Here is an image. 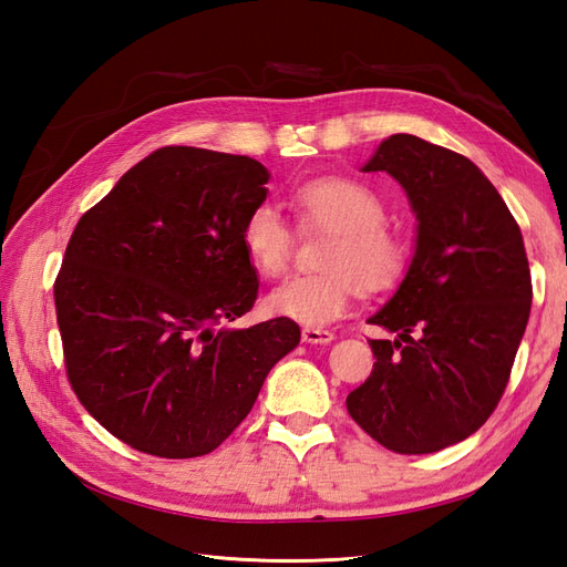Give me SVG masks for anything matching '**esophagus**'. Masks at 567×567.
Instances as JSON below:
<instances>
[{
    "instance_id": "34e87169",
    "label": "esophagus",
    "mask_w": 567,
    "mask_h": 567,
    "mask_svg": "<svg viewBox=\"0 0 567 567\" xmlns=\"http://www.w3.org/2000/svg\"><path fill=\"white\" fill-rule=\"evenodd\" d=\"M302 340L310 342V346H329L333 340V333L326 329H302Z\"/></svg>"
}]
</instances>
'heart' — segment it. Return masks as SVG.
Instances as JSON below:
<instances>
[{"label": "heart", "instance_id": "obj_1", "mask_svg": "<svg viewBox=\"0 0 567 567\" xmlns=\"http://www.w3.org/2000/svg\"><path fill=\"white\" fill-rule=\"evenodd\" d=\"M302 229L333 231L323 248L319 274H298L271 290V315L302 326H323L348 312L359 286L390 288L402 277L404 248L388 229V210L373 188L326 177L302 184L293 194ZM248 262L262 277H279L296 250V234L277 205L265 200L248 213L241 231Z\"/></svg>", "mask_w": 567, "mask_h": 567}]
</instances>
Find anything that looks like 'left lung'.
<instances>
[{"label":"left lung","instance_id":"left-lung-1","mask_svg":"<svg viewBox=\"0 0 567 567\" xmlns=\"http://www.w3.org/2000/svg\"><path fill=\"white\" fill-rule=\"evenodd\" d=\"M388 173L416 215V244L392 298L369 323L375 364L348 394L367 435L398 454L466 440L499 404L532 305L523 234L504 198L466 156L392 134L359 167Z\"/></svg>","mask_w":567,"mask_h":567}]
</instances>
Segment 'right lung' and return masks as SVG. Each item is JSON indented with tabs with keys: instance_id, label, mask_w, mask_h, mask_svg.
Instances as JSON below:
<instances>
[{
	"instance_id": "obj_1",
	"label": "right lung",
	"mask_w": 567,
	"mask_h": 567,
	"mask_svg": "<svg viewBox=\"0 0 567 567\" xmlns=\"http://www.w3.org/2000/svg\"><path fill=\"white\" fill-rule=\"evenodd\" d=\"M269 177L248 156L165 146L80 217L54 284L65 369L84 409L130 447L210 454L298 348L286 317L227 326L260 288L241 231Z\"/></svg>"
}]
</instances>
